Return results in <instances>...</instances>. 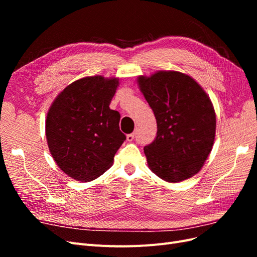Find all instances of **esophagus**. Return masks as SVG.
Returning a JSON list of instances; mask_svg holds the SVG:
<instances>
[{
	"instance_id": "obj_1",
	"label": "esophagus",
	"mask_w": 257,
	"mask_h": 257,
	"mask_svg": "<svg viewBox=\"0 0 257 257\" xmlns=\"http://www.w3.org/2000/svg\"><path fill=\"white\" fill-rule=\"evenodd\" d=\"M135 136H136V132H134V133H132V134H128V135L126 136L127 142H133L134 139H135Z\"/></svg>"
}]
</instances>
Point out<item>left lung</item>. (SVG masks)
<instances>
[{"mask_svg": "<svg viewBox=\"0 0 257 257\" xmlns=\"http://www.w3.org/2000/svg\"><path fill=\"white\" fill-rule=\"evenodd\" d=\"M138 84L157 119L158 133L144 148L148 165L167 182L196 175L212 150L215 112L192 77L174 71L141 76Z\"/></svg>", "mask_w": 257, "mask_h": 257, "instance_id": "1", "label": "left lung"}]
</instances>
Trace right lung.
<instances>
[{"label": "right lung", "instance_id": "obj_1", "mask_svg": "<svg viewBox=\"0 0 257 257\" xmlns=\"http://www.w3.org/2000/svg\"><path fill=\"white\" fill-rule=\"evenodd\" d=\"M118 78L85 77L54 99L46 119V137L57 165L75 180L87 182L103 175L126 137L121 115L109 108Z\"/></svg>", "mask_w": 257, "mask_h": 257}]
</instances>
